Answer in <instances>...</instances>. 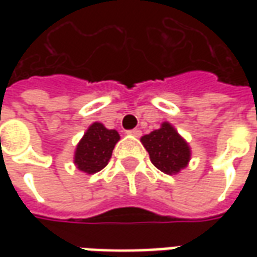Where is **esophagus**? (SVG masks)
Listing matches in <instances>:
<instances>
[{
	"instance_id": "1",
	"label": "esophagus",
	"mask_w": 257,
	"mask_h": 257,
	"mask_svg": "<svg viewBox=\"0 0 257 257\" xmlns=\"http://www.w3.org/2000/svg\"><path fill=\"white\" fill-rule=\"evenodd\" d=\"M127 134H130V136H133V137H140V136H142V132H140L139 128H133V130H128Z\"/></svg>"
}]
</instances>
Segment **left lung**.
<instances>
[{
    "label": "left lung",
    "instance_id": "1",
    "mask_svg": "<svg viewBox=\"0 0 257 257\" xmlns=\"http://www.w3.org/2000/svg\"><path fill=\"white\" fill-rule=\"evenodd\" d=\"M144 149L152 163L166 174H176L190 160V147L170 123H163L159 130L142 137Z\"/></svg>",
    "mask_w": 257,
    "mask_h": 257
}]
</instances>
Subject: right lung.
<instances>
[{
	"mask_svg": "<svg viewBox=\"0 0 257 257\" xmlns=\"http://www.w3.org/2000/svg\"><path fill=\"white\" fill-rule=\"evenodd\" d=\"M120 136L115 130L105 128L101 123H93L77 144L74 164L78 170L94 174L103 170L111 159V153Z\"/></svg>",
	"mask_w": 257,
	"mask_h": 257,
	"instance_id": "1",
	"label": "right lung"
}]
</instances>
